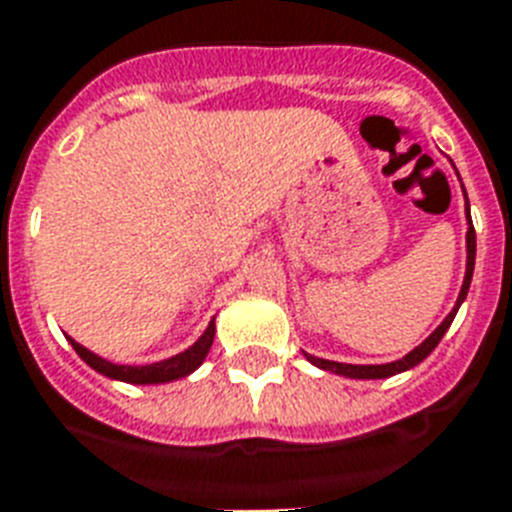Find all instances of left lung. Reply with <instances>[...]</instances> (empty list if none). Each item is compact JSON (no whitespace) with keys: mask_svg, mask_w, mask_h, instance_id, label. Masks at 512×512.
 Returning <instances> with one entry per match:
<instances>
[{"mask_svg":"<svg viewBox=\"0 0 512 512\" xmlns=\"http://www.w3.org/2000/svg\"><path fill=\"white\" fill-rule=\"evenodd\" d=\"M470 219V214H468ZM473 264H476V230H473V222H470L468 227V272H465V282H463V290H460V298H457V306L452 309V312L447 314V320L441 322L436 330H433L428 338H425L423 343H420L418 349L410 351L404 359H396V362H391V365H341V362H330V359H320V357H312V354H306V359L312 362V365L322 367V370H330V372H338V375H346V378H391V375H396V372H404L410 370V367L420 365L428 354H431L436 346H439V341L444 338V333H447V327L452 325V320H455L457 309H460V304L465 301V296H468V288H470V277H473Z\"/></svg>","mask_w":512,"mask_h":512,"instance_id":"left-lung-1","label":"left lung"}]
</instances>
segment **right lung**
Segmentation results:
<instances>
[{"instance_id": "right-lung-1", "label": "right lung", "mask_w": 512, "mask_h": 512, "mask_svg": "<svg viewBox=\"0 0 512 512\" xmlns=\"http://www.w3.org/2000/svg\"><path fill=\"white\" fill-rule=\"evenodd\" d=\"M214 333H216V327L214 322H211V325L206 327V333L200 335L195 346H190V349L177 354V357L166 359V362H155V365H145V367L113 365V362H105V359H100L97 354H92V351H87L84 346H79L76 341L71 343H73V349H76V354H79L89 367H94V370L102 372V375H108V378L126 380V383H166V380L185 378V375H190L192 370H198L200 362L206 359L208 349H211V343H214Z\"/></svg>"}]
</instances>
